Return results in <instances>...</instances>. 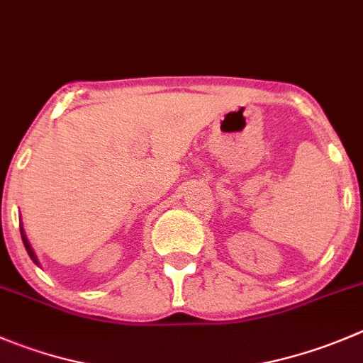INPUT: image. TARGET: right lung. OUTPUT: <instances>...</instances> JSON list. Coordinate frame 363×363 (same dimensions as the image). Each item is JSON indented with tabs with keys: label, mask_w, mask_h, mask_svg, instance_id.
Instances as JSON below:
<instances>
[{
	"label": "right lung",
	"mask_w": 363,
	"mask_h": 363,
	"mask_svg": "<svg viewBox=\"0 0 363 363\" xmlns=\"http://www.w3.org/2000/svg\"><path fill=\"white\" fill-rule=\"evenodd\" d=\"M21 238H23L24 248H26V252H28V255H30V259L33 260L35 264H38V260H37V255H35V252H33V250H31V246H30V241H28V238H26V234H24L23 227H21Z\"/></svg>",
	"instance_id": "right-lung-1"
}]
</instances>
